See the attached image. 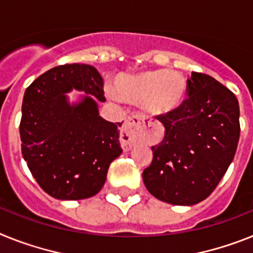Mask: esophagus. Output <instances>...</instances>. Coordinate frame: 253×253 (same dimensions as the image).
<instances>
[{
    "label": "esophagus",
    "mask_w": 253,
    "mask_h": 253,
    "mask_svg": "<svg viewBox=\"0 0 253 253\" xmlns=\"http://www.w3.org/2000/svg\"><path fill=\"white\" fill-rule=\"evenodd\" d=\"M146 125L148 121L144 117L132 116L127 118L123 130L121 131V146L123 152L132 149V146L136 144L140 132L143 131L144 127H146Z\"/></svg>",
    "instance_id": "esophagus-1"
}]
</instances>
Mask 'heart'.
<instances>
[{"mask_svg": "<svg viewBox=\"0 0 253 253\" xmlns=\"http://www.w3.org/2000/svg\"><path fill=\"white\" fill-rule=\"evenodd\" d=\"M114 92L121 100L140 105L150 116L177 113L188 99V82L175 71H148L117 78Z\"/></svg>", "mask_w": 253, "mask_h": 253, "instance_id": "b5f03b06", "label": "heart"}]
</instances>
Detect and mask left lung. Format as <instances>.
<instances>
[{"mask_svg":"<svg viewBox=\"0 0 253 253\" xmlns=\"http://www.w3.org/2000/svg\"><path fill=\"white\" fill-rule=\"evenodd\" d=\"M165 137L152 146L143 172L148 192L176 206L202 202L216 189L234 158L241 133L235 95L205 73L188 80L185 105L161 117Z\"/></svg>","mask_w":253,"mask_h":253,"instance_id":"1","label":"left lung"}]
</instances>
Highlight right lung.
I'll list each match as a JSON object with an SVG mask.
<instances>
[{"label":"right lung","instance_id":"obj_1","mask_svg":"<svg viewBox=\"0 0 253 253\" xmlns=\"http://www.w3.org/2000/svg\"><path fill=\"white\" fill-rule=\"evenodd\" d=\"M72 88L87 94L73 107L64 95ZM103 99V77L87 64L52 68L25 90L19 126L23 158L51 197L90 198L100 192L109 165L121 156V123L99 116L96 101Z\"/></svg>","mask_w":253,"mask_h":253}]
</instances>
